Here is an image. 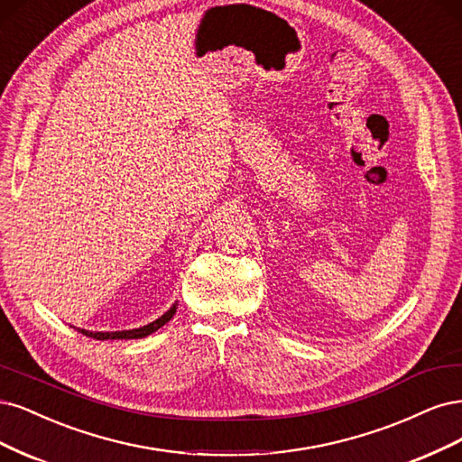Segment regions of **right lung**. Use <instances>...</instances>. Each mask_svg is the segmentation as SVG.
<instances>
[{"label":"right lung","instance_id":"right-lung-1","mask_svg":"<svg viewBox=\"0 0 462 462\" xmlns=\"http://www.w3.org/2000/svg\"><path fill=\"white\" fill-rule=\"evenodd\" d=\"M178 309V303H174L165 315H161L157 320L145 324V326H140V328H132V330H121V332H90V330H84V328H77L80 334L88 336V337H94V339H140V337H145L150 336L153 332H157L161 326H165L172 317L174 312Z\"/></svg>","mask_w":462,"mask_h":462}]
</instances>
